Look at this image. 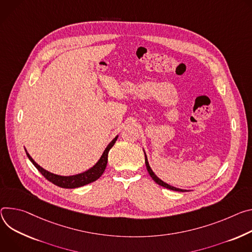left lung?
<instances>
[{"instance_id":"1","label":"left lung","mask_w":252,"mask_h":252,"mask_svg":"<svg viewBox=\"0 0 252 252\" xmlns=\"http://www.w3.org/2000/svg\"><path fill=\"white\" fill-rule=\"evenodd\" d=\"M145 154V153H144ZM145 164H146V168H147V170H148V173L150 174V176L152 177V179L157 183V184H159V185H161V186H163V187H165V188H167V189H170V190H174V191H180V192H184V191H186V190H183V189H179V188H175V187H173V186H170V185H168L167 183H165V182H163L162 180H160L154 173H153V171L151 170V168H150V166H149V164H148V161H147V157H146V154H145Z\"/></svg>"}]
</instances>
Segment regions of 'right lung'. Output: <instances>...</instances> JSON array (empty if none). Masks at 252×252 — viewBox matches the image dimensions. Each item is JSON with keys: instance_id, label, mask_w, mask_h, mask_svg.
<instances>
[{"instance_id": "right-lung-1", "label": "right lung", "mask_w": 252, "mask_h": 252, "mask_svg": "<svg viewBox=\"0 0 252 252\" xmlns=\"http://www.w3.org/2000/svg\"><path fill=\"white\" fill-rule=\"evenodd\" d=\"M118 136L114 139L113 141H112L108 146L107 148L105 149L102 157L100 158V160L98 161V163L92 167V168L86 172L84 173H81V174H78V175H74V176H59V175H56V174H53V173H50L48 172L47 170L43 169L42 167H40L33 159L32 157L29 155V153H27V156L28 158H29L31 160V162L35 165L36 168L41 172V174L47 179L49 180L50 182H52L53 184L57 185L59 187H62V188H77V187H81V186H84V185H87L91 182H94L96 181L104 172L105 168H106V165H107V161H108V153H109V150L113 147V145L115 144L116 140H117Z\"/></svg>"}]
</instances>
